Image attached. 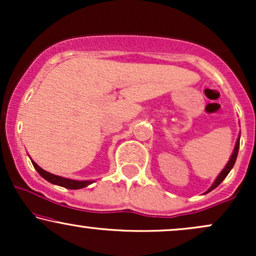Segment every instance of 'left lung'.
Instances as JSON below:
<instances>
[{
	"instance_id": "1",
	"label": "left lung",
	"mask_w": 256,
	"mask_h": 256,
	"mask_svg": "<svg viewBox=\"0 0 256 256\" xmlns=\"http://www.w3.org/2000/svg\"><path fill=\"white\" fill-rule=\"evenodd\" d=\"M240 136H238V138H237V142H236V146H234V152H232V155H231V158H230V160H228V162L226 164V166L224 167V170H222V172L219 173V176L218 177H216V180H214V183L212 184V186L210 188V189L207 190V192H206V194L207 192H212L213 189H216V186H218V185L222 183V180H224V179L226 178V176L228 174V172L231 171V168L232 167H234V162H236V158H237V155H238V149H240Z\"/></svg>"
}]
</instances>
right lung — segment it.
Returning a JSON list of instances; mask_svg holds the SVG:
<instances>
[{
    "mask_svg": "<svg viewBox=\"0 0 256 256\" xmlns=\"http://www.w3.org/2000/svg\"><path fill=\"white\" fill-rule=\"evenodd\" d=\"M31 162H32V165H34V168H36V171L40 173V174L46 180H48L49 183H52V184L60 185V186L67 188V189L76 190V189H82V188L88 186V185H90L91 183H92V180H74V179H68V178L60 177V176H55V174H52V173L44 171V170L40 168V167L38 166L34 161L31 160Z\"/></svg>",
    "mask_w": 256,
    "mask_h": 256,
    "instance_id": "1",
    "label": "right lung"
}]
</instances>
